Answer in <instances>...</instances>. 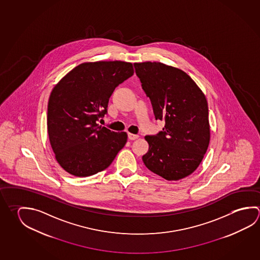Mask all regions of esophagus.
<instances>
[{
	"label": "esophagus",
	"mask_w": 260,
	"mask_h": 260,
	"mask_svg": "<svg viewBox=\"0 0 260 260\" xmlns=\"http://www.w3.org/2000/svg\"><path fill=\"white\" fill-rule=\"evenodd\" d=\"M128 139H129L131 141H134V140H137V139L139 138V135H136V134H132V133H128Z\"/></svg>",
	"instance_id": "esophagus-1"
}]
</instances>
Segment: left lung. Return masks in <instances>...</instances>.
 I'll use <instances>...</instances> for the list:
<instances>
[{
    "mask_svg": "<svg viewBox=\"0 0 260 260\" xmlns=\"http://www.w3.org/2000/svg\"><path fill=\"white\" fill-rule=\"evenodd\" d=\"M162 132L146 136V167L168 181L185 178L198 168L210 142L208 104L200 87L184 71L160 62L134 63Z\"/></svg>",
    "mask_w": 260,
    "mask_h": 260,
    "instance_id": "left-lung-1",
    "label": "left lung"
}]
</instances>
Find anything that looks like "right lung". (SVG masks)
I'll list each match as a JSON object with an SVG mask.
<instances>
[{
	"label": "right lung",
	"mask_w": 260,
	"mask_h": 260,
	"mask_svg": "<svg viewBox=\"0 0 260 260\" xmlns=\"http://www.w3.org/2000/svg\"><path fill=\"white\" fill-rule=\"evenodd\" d=\"M134 74L132 63L98 61L78 64L51 92L47 132L55 159L66 172L87 177L110 166L128 135L96 123L107 113L115 88Z\"/></svg>",
	"instance_id": "obj_1"
}]
</instances>
